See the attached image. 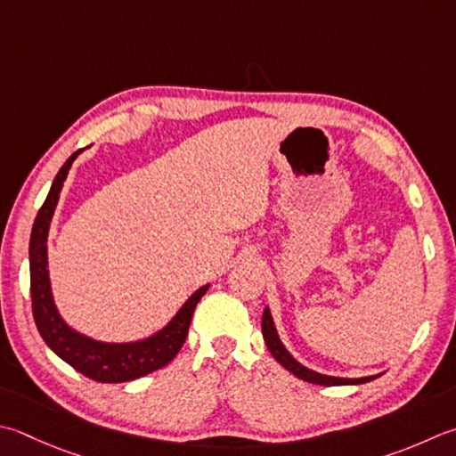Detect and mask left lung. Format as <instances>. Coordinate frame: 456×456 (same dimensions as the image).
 I'll use <instances>...</instances> for the list:
<instances>
[{
  "label": "left lung",
  "instance_id": "1",
  "mask_svg": "<svg viewBox=\"0 0 456 456\" xmlns=\"http://www.w3.org/2000/svg\"><path fill=\"white\" fill-rule=\"evenodd\" d=\"M263 338H265V344L269 347V352L274 355V360L279 362L282 368H287L294 376L305 379L308 383H316V386H358V383H365V381H371L376 379L378 376H370V378H358V379H347V378H332V376H322V373H316L305 365L298 363L297 360L292 358L289 354L287 347L282 346L279 334H276V328L273 322V316H271V310L265 308L263 312Z\"/></svg>",
  "mask_w": 456,
  "mask_h": 456
}]
</instances>
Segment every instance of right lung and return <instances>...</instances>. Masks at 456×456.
Returning <instances> with one entry per match:
<instances>
[{"instance_id": "obj_1", "label": "right lung", "mask_w": 456, "mask_h": 456, "mask_svg": "<svg viewBox=\"0 0 456 456\" xmlns=\"http://www.w3.org/2000/svg\"><path fill=\"white\" fill-rule=\"evenodd\" d=\"M83 150H77L62 167L49 190L47 200L35 217L31 240H29V269H31V305L33 318L41 338L61 360H65L70 368L83 373L88 379L101 383H122L138 379L146 373L164 368L172 362L187 338V330L191 324L193 310L198 306L201 297L208 292L209 284L195 290L190 300L180 308L164 330L146 338L142 342L130 344H104L75 332L59 316L55 302H53L49 271H47V235L49 225L55 213L62 182L73 166L75 158Z\"/></svg>"}]
</instances>
